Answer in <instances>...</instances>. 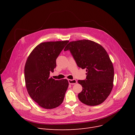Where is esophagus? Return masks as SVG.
Segmentation results:
<instances>
[{
    "instance_id": "34e87169",
    "label": "esophagus",
    "mask_w": 135,
    "mask_h": 135,
    "mask_svg": "<svg viewBox=\"0 0 135 135\" xmlns=\"http://www.w3.org/2000/svg\"><path fill=\"white\" fill-rule=\"evenodd\" d=\"M76 80L75 79H73V80H70L69 79L68 80V83L69 84H71V85H74L76 83Z\"/></svg>"
}]
</instances>
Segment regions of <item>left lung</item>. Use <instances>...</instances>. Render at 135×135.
<instances>
[{"label": "left lung", "mask_w": 135, "mask_h": 135, "mask_svg": "<svg viewBox=\"0 0 135 135\" xmlns=\"http://www.w3.org/2000/svg\"><path fill=\"white\" fill-rule=\"evenodd\" d=\"M70 51L77 66L86 69V78L78 81L83 90L78 94L79 100L88 105L103 103L113 86L114 68L105 50L89 40L71 41L64 51Z\"/></svg>", "instance_id": "8db88e82"}]
</instances>
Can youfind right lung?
I'll return each mask as SVG.
<instances>
[{
  "mask_svg": "<svg viewBox=\"0 0 135 135\" xmlns=\"http://www.w3.org/2000/svg\"><path fill=\"white\" fill-rule=\"evenodd\" d=\"M69 41L44 42L35 47L26 62L25 79L28 94L42 108L52 109L63 102L68 87L67 79L50 77L56 59Z\"/></svg>",
  "mask_w": 135,
  "mask_h": 135,
  "instance_id": "right-lung-1",
  "label": "right lung"
}]
</instances>
